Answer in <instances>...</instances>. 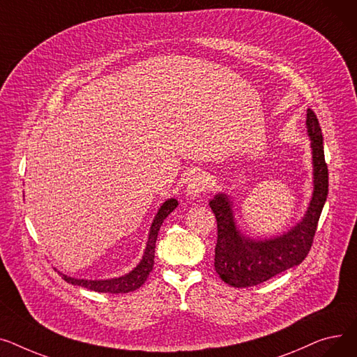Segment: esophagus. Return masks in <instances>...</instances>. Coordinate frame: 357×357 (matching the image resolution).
Masks as SVG:
<instances>
[{
  "label": "esophagus",
  "mask_w": 357,
  "mask_h": 357,
  "mask_svg": "<svg viewBox=\"0 0 357 357\" xmlns=\"http://www.w3.org/2000/svg\"><path fill=\"white\" fill-rule=\"evenodd\" d=\"M208 185V178L204 174L196 173L187 183V196L190 199H199Z\"/></svg>",
  "instance_id": "esophagus-1"
}]
</instances>
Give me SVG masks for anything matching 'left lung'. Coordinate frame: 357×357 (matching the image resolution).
I'll return each mask as SVG.
<instances>
[{"mask_svg": "<svg viewBox=\"0 0 357 357\" xmlns=\"http://www.w3.org/2000/svg\"><path fill=\"white\" fill-rule=\"evenodd\" d=\"M307 135L311 146L312 192L303 218L280 235L252 238L245 235L235 218L234 202L225 192L208 200L218 222L215 269L226 284L245 288L258 285L281 272L300 265L316 235L317 223L328 193L323 135L319 119L307 109Z\"/></svg>", "mask_w": 357, "mask_h": 357, "instance_id": "obj_1", "label": "left lung"}]
</instances>
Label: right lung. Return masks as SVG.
Instances as JSON below:
<instances>
[{"instance_id":"add662e5","label":"right lung","mask_w":357,"mask_h":357,"mask_svg":"<svg viewBox=\"0 0 357 357\" xmlns=\"http://www.w3.org/2000/svg\"><path fill=\"white\" fill-rule=\"evenodd\" d=\"M178 206V202L172 197L167 199L158 208L157 215L153 219V223L150 226L149 239H146L144 254L139 259V262L128 272L121 277L107 278V280H83V278H75L69 277L63 272L57 271L61 275V278L72 285L85 287L88 289L96 291V292H109V294H125V292H132L138 289L149 278L150 272L154 266V254H155V242L158 236V230L164 222V219L169 216L174 208Z\"/></svg>"}]
</instances>
